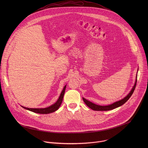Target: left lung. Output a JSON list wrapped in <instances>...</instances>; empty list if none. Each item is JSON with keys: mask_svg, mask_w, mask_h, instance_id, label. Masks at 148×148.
<instances>
[{"mask_svg": "<svg viewBox=\"0 0 148 148\" xmlns=\"http://www.w3.org/2000/svg\"><path fill=\"white\" fill-rule=\"evenodd\" d=\"M136 77L137 78V76ZM136 83H137V80L136 81V83L134 84V85L133 86L132 89L131 90V91L130 92V93L127 95V96L125 97H124L123 99L120 100V101H118L117 102H115L110 105H109V106H98V105H96L89 101H88L87 100L85 99L84 98H83V100L84 101L85 104L86 106H88V107H89L90 109L94 110H97V111H107V110H112L113 109H115L116 108H118L120 106L123 105L124 104H125L127 101L129 100V99L131 97V96L132 95L134 89H135V88H136Z\"/></svg>", "mask_w": 148, "mask_h": 148, "instance_id": "8db88e82", "label": "left lung"}]
</instances>
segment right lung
I'll use <instances>...</instances> for the list:
<instances>
[{
  "instance_id": "1",
  "label": "right lung",
  "mask_w": 148,
  "mask_h": 148,
  "mask_svg": "<svg viewBox=\"0 0 148 148\" xmlns=\"http://www.w3.org/2000/svg\"><path fill=\"white\" fill-rule=\"evenodd\" d=\"M66 85L64 87L63 89L60 94V96L58 99V100L52 106H50L48 108H25L23 106H21L23 108L27 109L28 110H30L31 112H33L34 113H40V114H48L50 113H52L56 110H58L59 108V106H61V104L63 101V99L64 95L65 93V90Z\"/></svg>"
}]
</instances>
